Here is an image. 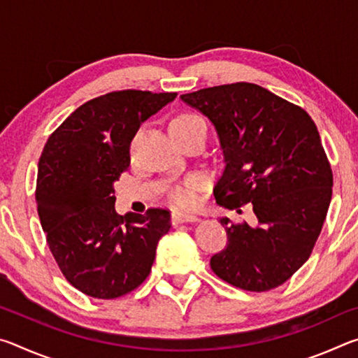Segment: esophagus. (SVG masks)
<instances>
[{
  "label": "esophagus",
  "mask_w": 358,
  "mask_h": 358,
  "mask_svg": "<svg viewBox=\"0 0 358 358\" xmlns=\"http://www.w3.org/2000/svg\"><path fill=\"white\" fill-rule=\"evenodd\" d=\"M194 221H199V217L192 213H172V224L173 226H178V224H183V222H194Z\"/></svg>",
  "instance_id": "obj_1"
}]
</instances>
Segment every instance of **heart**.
<instances>
[{"instance_id":"obj_1","label":"heart","mask_w":358,"mask_h":358,"mask_svg":"<svg viewBox=\"0 0 358 358\" xmlns=\"http://www.w3.org/2000/svg\"><path fill=\"white\" fill-rule=\"evenodd\" d=\"M169 129L175 138H180L187 134H192L199 129H207V124L202 117L191 112H181L171 120ZM203 181L199 177H191L181 185L171 187L169 191V199L178 208H189L196 205L199 201V191L202 189Z\"/></svg>"}]
</instances>
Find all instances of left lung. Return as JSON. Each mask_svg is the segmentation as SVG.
Instances as JSON below:
<instances>
[{"label": "left lung", "instance_id": "obj_1", "mask_svg": "<svg viewBox=\"0 0 358 358\" xmlns=\"http://www.w3.org/2000/svg\"><path fill=\"white\" fill-rule=\"evenodd\" d=\"M211 120L224 167L216 203L250 205L254 222L221 217L227 245L210 259L222 281L251 292L286 282L310 259L331 201L333 173L313 118L256 83L181 94Z\"/></svg>", "mask_w": 358, "mask_h": 358}]
</instances>
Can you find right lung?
Instances as JSON below:
<instances>
[{"label": "right lung", "mask_w": 358, "mask_h": 358, "mask_svg": "<svg viewBox=\"0 0 358 358\" xmlns=\"http://www.w3.org/2000/svg\"><path fill=\"white\" fill-rule=\"evenodd\" d=\"M177 93L123 90L72 112L39 157L36 203L47 245L72 286L112 300L147 280L171 211H115L113 183L131 164V142L145 120Z\"/></svg>", "instance_id": "obj_1"}]
</instances>
